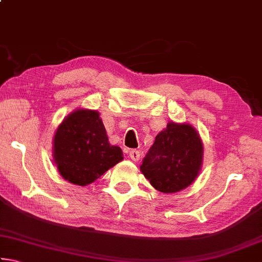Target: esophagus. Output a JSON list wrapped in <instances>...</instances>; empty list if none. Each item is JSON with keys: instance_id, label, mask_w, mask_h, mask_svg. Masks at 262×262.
<instances>
[{"instance_id": "34e87169", "label": "esophagus", "mask_w": 262, "mask_h": 262, "mask_svg": "<svg viewBox=\"0 0 262 262\" xmlns=\"http://www.w3.org/2000/svg\"><path fill=\"white\" fill-rule=\"evenodd\" d=\"M129 157H130L132 161L137 162L140 159V151H139V150H130Z\"/></svg>"}]
</instances>
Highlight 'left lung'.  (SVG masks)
<instances>
[{"instance_id": "1", "label": "left lung", "mask_w": 262, "mask_h": 262, "mask_svg": "<svg viewBox=\"0 0 262 262\" xmlns=\"http://www.w3.org/2000/svg\"><path fill=\"white\" fill-rule=\"evenodd\" d=\"M203 144L189 123L170 121L155 139L141 165V171L154 188L177 193L193 183L200 173Z\"/></svg>"}]
</instances>
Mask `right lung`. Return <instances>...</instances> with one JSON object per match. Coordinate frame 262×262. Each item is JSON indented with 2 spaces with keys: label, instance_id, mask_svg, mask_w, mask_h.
<instances>
[{
  "label": "right lung",
  "instance_id": "obj_1",
  "mask_svg": "<svg viewBox=\"0 0 262 262\" xmlns=\"http://www.w3.org/2000/svg\"><path fill=\"white\" fill-rule=\"evenodd\" d=\"M53 159L62 178L86 186L123 159L122 150L111 145L99 112L78 108L57 127Z\"/></svg>",
  "mask_w": 262,
  "mask_h": 262
}]
</instances>
